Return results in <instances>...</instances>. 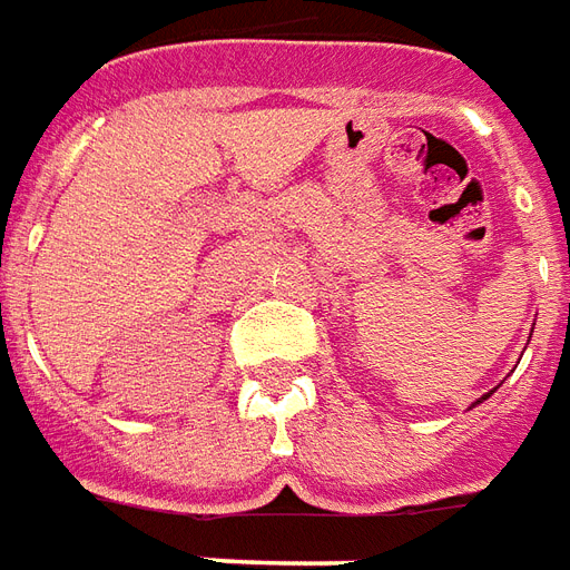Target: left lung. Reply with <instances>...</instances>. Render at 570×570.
Returning <instances> with one entry per match:
<instances>
[{
  "label": "left lung",
  "instance_id": "obj_1",
  "mask_svg": "<svg viewBox=\"0 0 570 570\" xmlns=\"http://www.w3.org/2000/svg\"><path fill=\"white\" fill-rule=\"evenodd\" d=\"M481 400H487V396H481ZM481 400H478V402H481Z\"/></svg>",
  "mask_w": 570,
  "mask_h": 570
}]
</instances>
